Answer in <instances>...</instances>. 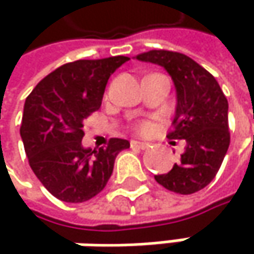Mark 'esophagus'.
I'll list each match as a JSON object with an SVG mask.
<instances>
[{
    "label": "esophagus",
    "instance_id": "obj_1",
    "mask_svg": "<svg viewBox=\"0 0 254 254\" xmlns=\"http://www.w3.org/2000/svg\"><path fill=\"white\" fill-rule=\"evenodd\" d=\"M130 147L132 148H139V150H145L150 147L148 142H141V141H130Z\"/></svg>",
    "mask_w": 254,
    "mask_h": 254
}]
</instances>
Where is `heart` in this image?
I'll return each mask as SVG.
<instances>
[{
  "label": "heart",
  "mask_w": 254,
  "mask_h": 254,
  "mask_svg": "<svg viewBox=\"0 0 254 254\" xmlns=\"http://www.w3.org/2000/svg\"><path fill=\"white\" fill-rule=\"evenodd\" d=\"M150 127H151V124H150V122H141V124L138 125V130H139V132H148Z\"/></svg>",
  "instance_id": "b5f03b06"
}]
</instances>
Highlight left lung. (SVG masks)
Listing matches in <instances>:
<instances>
[{
	"mask_svg": "<svg viewBox=\"0 0 254 254\" xmlns=\"http://www.w3.org/2000/svg\"><path fill=\"white\" fill-rule=\"evenodd\" d=\"M136 60L159 64L172 76L178 103L168 138L187 142L181 162L154 178L177 194L197 192L213 181L228 151V100L218 80L185 54L153 50Z\"/></svg>",
	"mask_w": 254,
	"mask_h": 254,
	"instance_id": "8db88e82",
	"label": "left lung"
}]
</instances>
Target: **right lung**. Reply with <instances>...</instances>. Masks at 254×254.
<instances>
[{"instance_id": "right-lung-1", "label": "right lung", "mask_w": 254, "mask_h": 254, "mask_svg": "<svg viewBox=\"0 0 254 254\" xmlns=\"http://www.w3.org/2000/svg\"><path fill=\"white\" fill-rule=\"evenodd\" d=\"M129 57L66 63L45 76L26 98L20 135L29 165L59 200L83 203L103 191L116 156L129 141L83 148V122L100 109L109 77Z\"/></svg>"}]
</instances>
